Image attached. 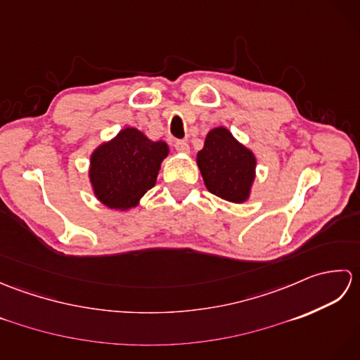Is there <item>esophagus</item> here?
I'll return each instance as SVG.
<instances>
[{
    "instance_id": "34e87169",
    "label": "esophagus",
    "mask_w": 360,
    "mask_h": 360,
    "mask_svg": "<svg viewBox=\"0 0 360 360\" xmlns=\"http://www.w3.org/2000/svg\"><path fill=\"white\" fill-rule=\"evenodd\" d=\"M174 148H176V151H179V153H188L190 151L187 141H176Z\"/></svg>"
}]
</instances>
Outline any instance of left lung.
Returning a JSON list of instances; mask_svg holds the SVG:
<instances>
[{"label":"left lung","instance_id":"obj_1","mask_svg":"<svg viewBox=\"0 0 360 360\" xmlns=\"http://www.w3.org/2000/svg\"><path fill=\"white\" fill-rule=\"evenodd\" d=\"M204 184L221 200L243 204L250 198L257 176L255 153L241 143L226 127L212 128L196 155Z\"/></svg>","mask_w":360,"mask_h":360}]
</instances>
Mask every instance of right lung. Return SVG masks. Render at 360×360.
<instances>
[{
  "label": "right lung",
  "instance_id": "add662e5",
  "mask_svg": "<svg viewBox=\"0 0 360 360\" xmlns=\"http://www.w3.org/2000/svg\"><path fill=\"white\" fill-rule=\"evenodd\" d=\"M168 153L164 141H151L133 127L120 129L89 156L88 178L94 196L111 210L137 207L142 196L155 187Z\"/></svg>",
  "mask_w": 360,
  "mask_h": 360
}]
</instances>
